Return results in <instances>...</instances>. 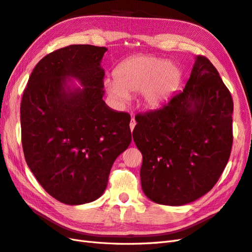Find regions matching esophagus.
<instances>
[{"instance_id": "obj_1", "label": "esophagus", "mask_w": 252, "mask_h": 252, "mask_svg": "<svg viewBox=\"0 0 252 252\" xmlns=\"http://www.w3.org/2000/svg\"><path fill=\"white\" fill-rule=\"evenodd\" d=\"M135 125H136V121H135L134 118H132V119H131V122H130V128H131V131L134 130Z\"/></svg>"}]
</instances>
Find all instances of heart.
Returning <instances> with one entry per match:
<instances>
[{
  "label": "heart",
  "mask_w": 252,
  "mask_h": 252,
  "mask_svg": "<svg viewBox=\"0 0 252 252\" xmlns=\"http://www.w3.org/2000/svg\"><path fill=\"white\" fill-rule=\"evenodd\" d=\"M116 80L106 79L104 88L119 105L130 102L132 94H143L147 107L162 105L176 92L182 79L177 64L154 56L138 55L125 61L115 71Z\"/></svg>",
  "instance_id": "heart-1"
}]
</instances>
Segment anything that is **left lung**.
<instances>
[{"mask_svg":"<svg viewBox=\"0 0 252 252\" xmlns=\"http://www.w3.org/2000/svg\"><path fill=\"white\" fill-rule=\"evenodd\" d=\"M182 93L135 117L133 140L143 154L141 189L153 202L184 205L209 192L230 158L233 101L218 71L196 56Z\"/></svg>","mask_w":252,"mask_h":252,"instance_id":"left-lung-1","label":"left lung"}]
</instances>
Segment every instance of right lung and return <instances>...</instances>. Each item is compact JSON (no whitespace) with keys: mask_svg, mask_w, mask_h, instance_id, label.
I'll use <instances>...</instances> for the list:
<instances>
[{"mask_svg":"<svg viewBox=\"0 0 252 252\" xmlns=\"http://www.w3.org/2000/svg\"><path fill=\"white\" fill-rule=\"evenodd\" d=\"M106 51L90 44L54 51L36 64L22 95L25 160L44 190L64 204L100 198L132 140L130 115L103 100Z\"/></svg>","mask_w":252,"mask_h":252,"instance_id":"obj_1","label":"right lung"}]
</instances>
